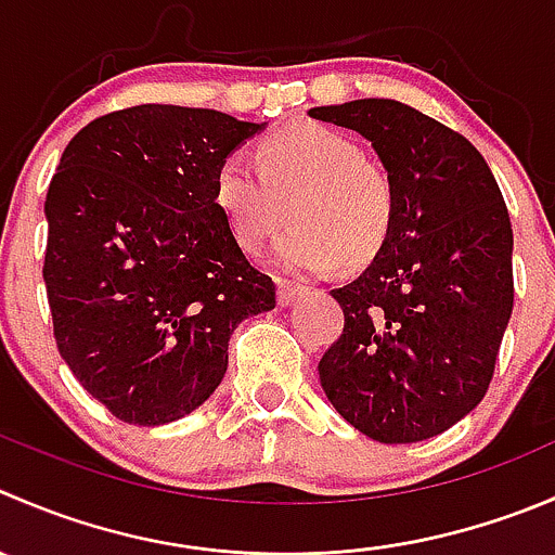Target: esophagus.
<instances>
[{"label":"esophagus","instance_id":"esophagus-1","mask_svg":"<svg viewBox=\"0 0 555 555\" xmlns=\"http://www.w3.org/2000/svg\"><path fill=\"white\" fill-rule=\"evenodd\" d=\"M306 293L304 284H295L289 279H279V306H293L295 298Z\"/></svg>","mask_w":555,"mask_h":555}]
</instances>
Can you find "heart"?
<instances>
[{"mask_svg": "<svg viewBox=\"0 0 555 555\" xmlns=\"http://www.w3.org/2000/svg\"><path fill=\"white\" fill-rule=\"evenodd\" d=\"M214 201L244 251H260L293 214L276 244V266L322 273L371 260L396 222V186L363 146L325 124L279 129L257 143L255 159L233 152L214 176Z\"/></svg>", "mask_w": 555, "mask_h": 555, "instance_id": "b5f03b06", "label": "heart"}]
</instances>
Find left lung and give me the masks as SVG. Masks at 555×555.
<instances>
[{
  "instance_id": "8db88e82",
  "label": "left lung",
  "mask_w": 555,
  "mask_h": 555,
  "mask_svg": "<svg viewBox=\"0 0 555 555\" xmlns=\"http://www.w3.org/2000/svg\"><path fill=\"white\" fill-rule=\"evenodd\" d=\"M371 141L396 186V222L360 276L331 289L344 331L320 382L349 426L423 442L466 417L491 385L513 314V224L464 134L396 100L311 107Z\"/></svg>"
}]
</instances>
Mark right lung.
<instances>
[{
  "mask_svg": "<svg viewBox=\"0 0 555 555\" xmlns=\"http://www.w3.org/2000/svg\"><path fill=\"white\" fill-rule=\"evenodd\" d=\"M266 124L134 105L86 124L46 197L42 279L59 354L129 426L195 412L241 320L276 306L214 201V176Z\"/></svg>",
  "mask_w": 555,
  "mask_h": 555,
  "instance_id": "1",
  "label": "right lung"
}]
</instances>
